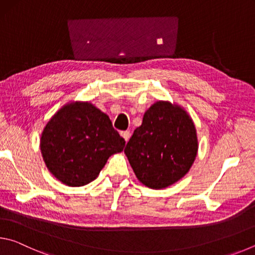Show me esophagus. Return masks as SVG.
Returning a JSON list of instances; mask_svg holds the SVG:
<instances>
[{
	"instance_id": "obj_1",
	"label": "esophagus",
	"mask_w": 255,
	"mask_h": 255,
	"mask_svg": "<svg viewBox=\"0 0 255 255\" xmlns=\"http://www.w3.org/2000/svg\"><path fill=\"white\" fill-rule=\"evenodd\" d=\"M120 135H122V136L124 137V139L127 141V140L129 139V138H130V131H128V130L122 131V132H120Z\"/></svg>"
}]
</instances>
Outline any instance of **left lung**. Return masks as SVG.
<instances>
[{"mask_svg":"<svg viewBox=\"0 0 255 255\" xmlns=\"http://www.w3.org/2000/svg\"><path fill=\"white\" fill-rule=\"evenodd\" d=\"M198 150L196 128L183 109L158 101L126 145L128 161L146 187L163 189L188 173Z\"/></svg>","mask_w":255,"mask_h":255,"instance_id":"1","label":"left lung"}]
</instances>
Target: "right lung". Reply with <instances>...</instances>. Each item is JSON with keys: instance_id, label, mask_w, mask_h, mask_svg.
Returning <instances> with one entry per match:
<instances>
[{"instance_id": "1", "label": "right lung", "mask_w": 255, "mask_h": 255, "mask_svg": "<svg viewBox=\"0 0 255 255\" xmlns=\"http://www.w3.org/2000/svg\"><path fill=\"white\" fill-rule=\"evenodd\" d=\"M125 143L106 114L89 102H75L63 107L46 125L40 148L55 178L81 187L97 179L109 156L122 152Z\"/></svg>"}]
</instances>
